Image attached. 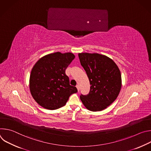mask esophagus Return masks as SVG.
I'll use <instances>...</instances> for the list:
<instances>
[{"label":"esophagus","instance_id":"esophagus-1","mask_svg":"<svg viewBox=\"0 0 151 151\" xmlns=\"http://www.w3.org/2000/svg\"><path fill=\"white\" fill-rule=\"evenodd\" d=\"M76 88H77V90H78V91H79V90H80L79 85H77L76 86Z\"/></svg>","mask_w":151,"mask_h":151}]
</instances>
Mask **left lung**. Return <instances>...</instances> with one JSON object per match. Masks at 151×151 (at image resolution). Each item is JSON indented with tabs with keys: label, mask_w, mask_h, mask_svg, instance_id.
Returning a JSON list of instances; mask_svg holds the SVG:
<instances>
[{
	"label": "left lung",
	"mask_w": 151,
	"mask_h": 151,
	"mask_svg": "<svg viewBox=\"0 0 151 151\" xmlns=\"http://www.w3.org/2000/svg\"><path fill=\"white\" fill-rule=\"evenodd\" d=\"M81 64L91 85L88 94L80 99L88 110L101 111L111 105L121 91V72L112 59L98 53L78 54Z\"/></svg>",
	"instance_id": "obj_1"
}]
</instances>
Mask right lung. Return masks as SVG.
Returning <instances> with one entry per match:
<instances>
[{
    "mask_svg": "<svg viewBox=\"0 0 151 151\" xmlns=\"http://www.w3.org/2000/svg\"><path fill=\"white\" fill-rule=\"evenodd\" d=\"M75 58L72 52H56L41 57L33 66L29 79L32 96L40 106L55 110L65 105L78 92L70 85L65 70Z\"/></svg>",
    "mask_w": 151,
    "mask_h": 151,
    "instance_id": "1",
    "label": "right lung"
}]
</instances>
